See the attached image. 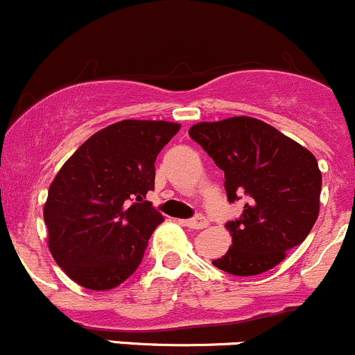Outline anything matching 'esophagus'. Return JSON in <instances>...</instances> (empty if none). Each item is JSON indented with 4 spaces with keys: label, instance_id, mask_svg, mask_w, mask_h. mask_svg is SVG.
Masks as SVG:
<instances>
[{
    "label": "esophagus",
    "instance_id": "obj_1",
    "mask_svg": "<svg viewBox=\"0 0 355 355\" xmlns=\"http://www.w3.org/2000/svg\"><path fill=\"white\" fill-rule=\"evenodd\" d=\"M185 225L190 229H205L209 225V219L205 216H202V214H197L192 219H187Z\"/></svg>",
    "mask_w": 355,
    "mask_h": 355
}]
</instances>
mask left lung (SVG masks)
<instances>
[{
	"mask_svg": "<svg viewBox=\"0 0 355 355\" xmlns=\"http://www.w3.org/2000/svg\"><path fill=\"white\" fill-rule=\"evenodd\" d=\"M189 135L224 170L227 200H244L239 219L225 224L232 246L212 264L236 276L275 268L306 239L318 217L317 158L276 128L248 116L198 123Z\"/></svg>",
	"mask_w": 355,
	"mask_h": 355,
	"instance_id": "1",
	"label": "left lung"
}]
</instances>
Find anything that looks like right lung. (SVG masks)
<instances>
[{"mask_svg": "<svg viewBox=\"0 0 355 355\" xmlns=\"http://www.w3.org/2000/svg\"><path fill=\"white\" fill-rule=\"evenodd\" d=\"M178 130L168 121H119L92 135L53 178L44 207L49 248L80 286L111 290L139 266L163 222L145 200L155 162Z\"/></svg>", "mask_w": 355, "mask_h": 355, "instance_id": "right-lung-1", "label": "right lung"}]
</instances>
